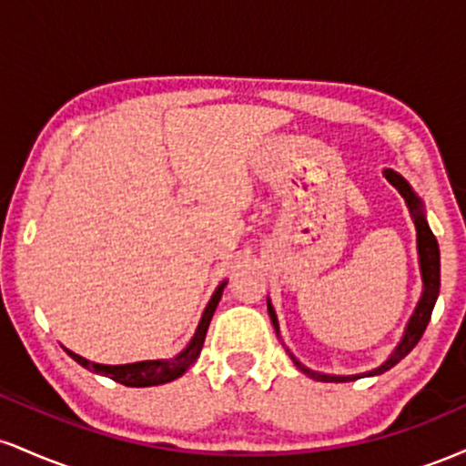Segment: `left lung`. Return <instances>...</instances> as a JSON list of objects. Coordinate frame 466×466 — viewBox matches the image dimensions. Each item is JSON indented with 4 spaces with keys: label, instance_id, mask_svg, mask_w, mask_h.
Instances as JSON below:
<instances>
[{
    "label": "left lung",
    "instance_id": "1",
    "mask_svg": "<svg viewBox=\"0 0 466 466\" xmlns=\"http://www.w3.org/2000/svg\"><path fill=\"white\" fill-rule=\"evenodd\" d=\"M383 175H386V179L390 184L394 186L400 192V197H403L405 203H408L411 217H414V226H416V248H419V265H420V276H422V296L419 304H416L414 313H411L408 326H405V333L400 337L399 346L390 352V357L386 361L381 363L379 368H372V370L368 372H361V374H324V372H315L311 368H307L304 363H300L296 360V357L289 352V357H291L293 363H296L300 370L307 374V377L315 379V381H330V383H344V381H355V379H361V377H374V374H383L390 368H394L397 363L403 360L408 352L414 349L416 344H419V339L425 333L427 324H430V318H431V311H434V304L438 300V291H441V249H438V240L434 237V232H431L430 226H427V218H425V212H422V201L419 199V195H416L414 190H411V186L405 181L397 170L392 168H386L383 170ZM267 311H269V318H271V324H274L278 337H280V326H278V318H276V311L274 307H271V302H267Z\"/></svg>",
    "mask_w": 466,
    "mask_h": 466
}]
</instances>
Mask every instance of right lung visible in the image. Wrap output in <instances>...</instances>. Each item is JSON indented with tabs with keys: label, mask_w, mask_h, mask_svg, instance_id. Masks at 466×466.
Wrapping results in <instances>:
<instances>
[{
	"label": "right lung",
	"mask_w": 466,
	"mask_h": 466,
	"mask_svg": "<svg viewBox=\"0 0 466 466\" xmlns=\"http://www.w3.org/2000/svg\"><path fill=\"white\" fill-rule=\"evenodd\" d=\"M228 282H221L217 287V291L212 293L210 302H208L206 311L201 315V322L197 326L195 335H192L190 344L186 346L179 355H175L173 360H153V361H136V363H122V366H105V363H94L85 357L76 355V352L67 350V355L72 357L74 361L80 363L83 368L92 370L96 374H105V377L114 379V381L122 383V386H129V388H148V386H162V383L173 381L184 374L192 363L197 361L199 352L203 349V341H206V333H208V326H210L212 315L217 311V304L221 300L223 296V287Z\"/></svg>",
	"instance_id": "add662e5"
}]
</instances>
